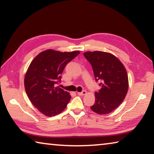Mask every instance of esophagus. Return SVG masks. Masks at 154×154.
<instances>
[{"label": "esophagus", "instance_id": "esophagus-1", "mask_svg": "<svg viewBox=\"0 0 154 154\" xmlns=\"http://www.w3.org/2000/svg\"><path fill=\"white\" fill-rule=\"evenodd\" d=\"M86 93H87L86 91L83 90V91H82V92H77V94L79 95V96H83V95L86 94Z\"/></svg>", "mask_w": 154, "mask_h": 154}]
</instances>
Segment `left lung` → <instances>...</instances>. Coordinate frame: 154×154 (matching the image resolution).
<instances>
[{"label":"left lung","instance_id":"1","mask_svg":"<svg viewBox=\"0 0 154 154\" xmlns=\"http://www.w3.org/2000/svg\"><path fill=\"white\" fill-rule=\"evenodd\" d=\"M83 56L92 65L96 82L101 89L95 92V103L92 110L105 115L115 110L123 102L128 89L126 70L113 54L103 51H87Z\"/></svg>","mask_w":154,"mask_h":154}]
</instances>
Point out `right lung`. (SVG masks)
Here are the masks:
<instances>
[{
    "mask_svg": "<svg viewBox=\"0 0 154 154\" xmlns=\"http://www.w3.org/2000/svg\"><path fill=\"white\" fill-rule=\"evenodd\" d=\"M79 54L78 51L48 49L41 52L30 63L24 78L25 90L32 105L45 116L60 113L71 100L69 92L56 86L60 82L66 65Z\"/></svg>",
    "mask_w": 154,
    "mask_h": 154,
    "instance_id": "1",
    "label": "right lung"
}]
</instances>
